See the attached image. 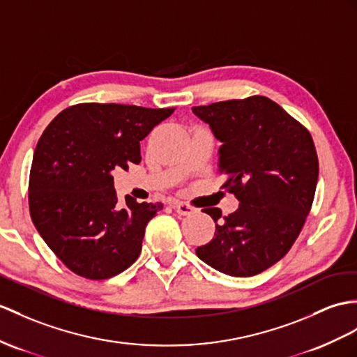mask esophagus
<instances>
[{
	"label": "esophagus",
	"mask_w": 357,
	"mask_h": 357,
	"mask_svg": "<svg viewBox=\"0 0 357 357\" xmlns=\"http://www.w3.org/2000/svg\"><path fill=\"white\" fill-rule=\"evenodd\" d=\"M172 207H174V211H176L178 215H190V213H194L197 211L194 206H190L189 203H185V202L172 203Z\"/></svg>",
	"instance_id": "esophagus-1"
}]
</instances>
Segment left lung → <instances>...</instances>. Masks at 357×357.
I'll use <instances>...</instances> for the list:
<instances>
[{
  "label": "left lung",
  "mask_w": 357,
  "mask_h": 357,
  "mask_svg": "<svg viewBox=\"0 0 357 357\" xmlns=\"http://www.w3.org/2000/svg\"><path fill=\"white\" fill-rule=\"evenodd\" d=\"M220 146L221 188L239 199L238 211L215 221V236L195 250L218 271L250 277L288 253L314 203L318 155L309 130L262 95L192 107Z\"/></svg>",
  "instance_id": "left-lung-1"
}]
</instances>
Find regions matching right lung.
Listing matches in <instances>:
<instances>
[{
	"label": "right lung",
	"mask_w": 357,
	"mask_h": 357,
	"mask_svg": "<svg viewBox=\"0 0 357 357\" xmlns=\"http://www.w3.org/2000/svg\"><path fill=\"white\" fill-rule=\"evenodd\" d=\"M174 107L82 102L51 121L33 154L29 206L42 239L77 275L106 280L141 255L162 203L118 204L113 169L141 162L139 142Z\"/></svg>",
	"instance_id": "right-lung-1"
}]
</instances>
